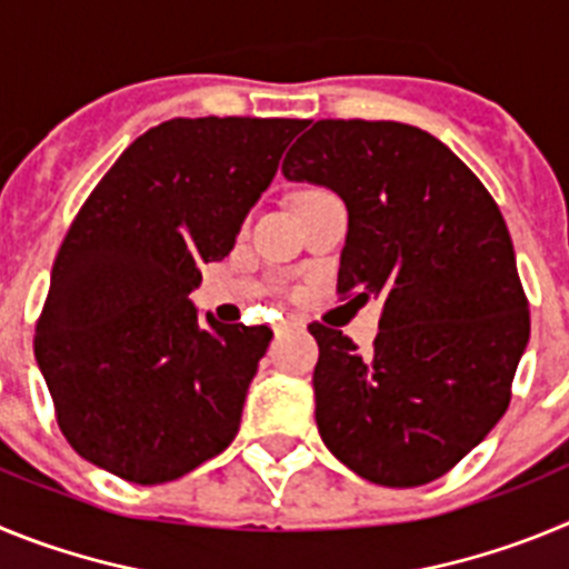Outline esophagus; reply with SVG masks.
Masks as SVG:
<instances>
[{
  "label": "esophagus",
  "mask_w": 569,
  "mask_h": 569,
  "mask_svg": "<svg viewBox=\"0 0 569 569\" xmlns=\"http://www.w3.org/2000/svg\"><path fill=\"white\" fill-rule=\"evenodd\" d=\"M301 328H305V321L293 319V316H290V319L276 321V325H273V333L281 336V333H290V330H301Z\"/></svg>",
  "instance_id": "1"
}]
</instances>
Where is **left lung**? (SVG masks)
Segmentation results:
<instances>
[{
    "instance_id": "obj_1",
    "label": "left lung",
    "mask_w": 569,
    "mask_h": 569,
    "mask_svg": "<svg viewBox=\"0 0 569 569\" xmlns=\"http://www.w3.org/2000/svg\"><path fill=\"white\" fill-rule=\"evenodd\" d=\"M281 173L345 202L339 290L381 301L367 356L310 325L321 441L373 485L439 479L505 416L530 341L499 204L445 142L401 122L321 119Z\"/></svg>"
}]
</instances>
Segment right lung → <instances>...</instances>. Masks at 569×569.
Returning a JSON list of instances; mask_svg holds the SVG:
<instances>
[{"label": "right lung", "instance_id": "1", "mask_svg": "<svg viewBox=\"0 0 569 569\" xmlns=\"http://www.w3.org/2000/svg\"><path fill=\"white\" fill-rule=\"evenodd\" d=\"M301 119L204 116L142 133L59 248L33 353L64 439L133 485L173 481L233 441L268 350L188 299L233 250Z\"/></svg>", "mask_w": 569, "mask_h": 569}]
</instances>
